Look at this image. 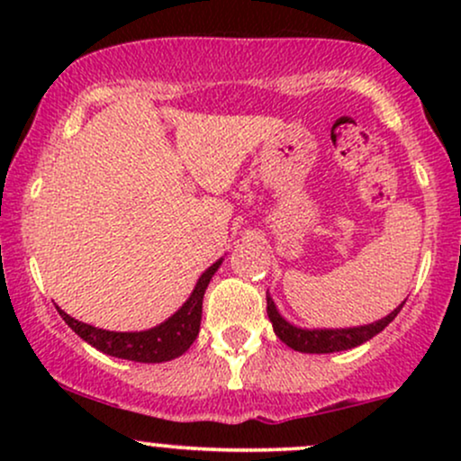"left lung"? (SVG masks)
<instances>
[{
	"mask_svg": "<svg viewBox=\"0 0 461 461\" xmlns=\"http://www.w3.org/2000/svg\"><path fill=\"white\" fill-rule=\"evenodd\" d=\"M403 303L394 312H390L385 319L370 322V325L348 327V330H301V327L290 325L288 321L282 319V314L275 308L271 294L267 293V314L273 322L275 333H277L279 340L299 353H336L364 345V342L377 336L379 331H384L394 321V316L399 314Z\"/></svg>",
	"mask_w": 461,
	"mask_h": 461,
	"instance_id": "8db88e82",
	"label": "left lung"
}]
</instances>
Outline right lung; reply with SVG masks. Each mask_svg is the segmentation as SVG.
Wrapping results in <instances>:
<instances>
[{"label": "right lung", "instance_id": "obj_1", "mask_svg": "<svg viewBox=\"0 0 461 461\" xmlns=\"http://www.w3.org/2000/svg\"><path fill=\"white\" fill-rule=\"evenodd\" d=\"M221 262H214L199 277L197 285H194L193 294H190L186 303L179 308L171 319L160 322L158 327H151L147 331H108L99 330V327L86 325V322L71 319L67 312H60L62 321L77 333L82 340L97 348V351L105 353V356L131 359V362L142 364H160L176 359L186 353L190 345L197 340L199 325H201V305H203V294L208 288L212 275L219 271Z\"/></svg>", "mask_w": 461, "mask_h": 461}]
</instances>
